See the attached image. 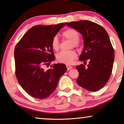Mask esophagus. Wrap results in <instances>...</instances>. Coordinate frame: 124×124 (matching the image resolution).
I'll list each match as a JSON object with an SVG mask.
<instances>
[{
	"instance_id": "1",
	"label": "esophagus",
	"mask_w": 124,
	"mask_h": 124,
	"mask_svg": "<svg viewBox=\"0 0 124 124\" xmlns=\"http://www.w3.org/2000/svg\"><path fill=\"white\" fill-rule=\"evenodd\" d=\"M66 67L67 68V70H69V69L72 68V66H70V65H68V64H67V65H66Z\"/></svg>"
}]
</instances>
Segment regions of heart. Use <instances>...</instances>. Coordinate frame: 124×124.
I'll list each match as a JSON object with an SVG mask.
<instances>
[{
	"mask_svg": "<svg viewBox=\"0 0 124 124\" xmlns=\"http://www.w3.org/2000/svg\"><path fill=\"white\" fill-rule=\"evenodd\" d=\"M62 37L72 41L70 47L78 48L80 45L79 38L80 34L79 32L74 29H68L62 34ZM52 47L54 50H58L60 48V41L58 37L55 36L52 40ZM77 57V53L74 50L62 51L57 54L56 58L58 62L65 64H70Z\"/></svg>",
	"mask_w": 124,
	"mask_h": 124,
	"instance_id": "heart-1",
	"label": "heart"
}]
</instances>
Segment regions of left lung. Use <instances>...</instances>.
Returning a JSON list of instances; mask_svg holds the SVG:
<instances>
[{"label": "left lung", "mask_w": 124, "mask_h": 124, "mask_svg": "<svg viewBox=\"0 0 124 124\" xmlns=\"http://www.w3.org/2000/svg\"><path fill=\"white\" fill-rule=\"evenodd\" d=\"M77 30L84 39V50L79 61L89 64L76 66L79 75L76 82L90 91H96L106 85L111 77L114 62V50L106 30L97 23L88 20L65 23Z\"/></svg>", "instance_id": "left-lung-1"}]
</instances>
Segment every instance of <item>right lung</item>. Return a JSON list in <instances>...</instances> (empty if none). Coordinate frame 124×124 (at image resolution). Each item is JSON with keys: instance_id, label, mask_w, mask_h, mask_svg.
I'll use <instances>...</instances> for the list:
<instances>
[{"instance_id": "obj_1", "label": "right lung", "mask_w": 124, "mask_h": 124, "mask_svg": "<svg viewBox=\"0 0 124 124\" xmlns=\"http://www.w3.org/2000/svg\"><path fill=\"white\" fill-rule=\"evenodd\" d=\"M64 23L55 25H35L27 31L15 48V74L22 88L32 97L48 98L55 90L60 78L66 71L64 64H54L52 40Z\"/></svg>"}]
</instances>
